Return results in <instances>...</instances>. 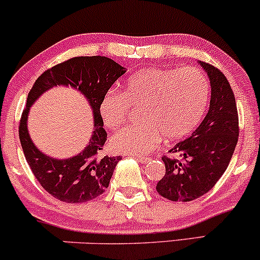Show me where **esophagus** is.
Returning a JSON list of instances; mask_svg holds the SVG:
<instances>
[{"label": "esophagus", "mask_w": 260, "mask_h": 260, "mask_svg": "<svg viewBox=\"0 0 260 260\" xmlns=\"http://www.w3.org/2000/svg\"><path fill=\"white\" fill-rule=\"evenodd\" d=\"M134 159H136L137 161H139L140 164H147L148 161H150V159H149L148 156H136Z\"/></svg>", "instance_id": "34e87169"}]
</instances>
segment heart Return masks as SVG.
Masks as SVG:
<instances>
[{
  "label": "heart",
  "mask_w": 260,
  "mask_h": 260,
  "mask_svg": "<svg viewBox=\"0 0 260 260\" xmlns=\"http://www.w3.org/2000/svg\"><path fill=\"white\" fill-rule=\"evenodd\" d=\"M208 101L209 82L198 68H145L124 82L120 94L107 92L100 116L107 128L116 129L126 121L128 106H140V123L118 131L110 143L117 153L144 155L162 138L171 143L189 136L202 121Z\"/></svg>",
  "instance_id": "b5f03b06"
}]
</instances>
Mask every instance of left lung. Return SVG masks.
I'll list each match as a JSON object with an SVG mask.
<instances>
[{"label":"left lung","instance_id":"8db88e82","mask_svg":"<svg viewBox=\"0 0 260 260\" xmlns=\"http://www.w3.org/2000/svg\"><path fill=\"white\" fill-rule=\"evenodd\" d=\"M210 80L209 111L192 136L170 150L181 159L164 156L165 176L156 190L172 202H190L208 193L220 180L238 140V113L230 83L214 66L199 61Z\"/></svg>","mask_w":260,"mask_h":260}]
</instances>
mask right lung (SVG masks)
I'll list each match as a JSON object with an SVG mask.
<instances>
[{
    "label": "right lung",
    "instance_id": "right-lung-1",
    "mask_svg": "<svg viewBox=\"0 0 260 260\" xmlns=\"http://www.w3.org/2000/svg\"><path fill=\"white\" fill-rule=\"evenodd\" d=\"M126 68L105 56H80L53 66L35 80L19 123V139L26 162L46 192L64 203H84L96 198L109 187L121 156L104 155L107 133L103 128L100 104ZM70 85L82 92L94 115V131L85 150L68 159H55L35 147L26 121L30 106L45 91Z\"/></svg>",
    "mask_w": 260,
    "mask_h": 260
}]
</instances>
